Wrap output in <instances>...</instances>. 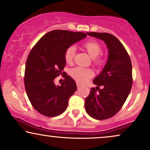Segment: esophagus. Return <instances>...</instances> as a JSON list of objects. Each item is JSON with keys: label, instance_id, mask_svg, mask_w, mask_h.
<instances>
[{"label": "esophagus", "instance_id": "obj_1", "mask_svg": "<svg viewBox=\"0 0 150 150\" xmlns=\"http://www.w3.org/2000/svg\"><path fill=\"white\" fill-rule=\"evenodd\" d=\"M77 88H80L81 86H82V84H80V83L77 82Z\"/></svg>", "mask_w": 150, "mask_h": 150}]
</instances>
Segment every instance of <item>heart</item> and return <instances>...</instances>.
<instances>
[{
	"mask_svg": "<svg viewBox=\"0 0 150 150\" xmlns=\"http://www.w3.org/2000/svg\"><path fill=\"white\" fill-rule=\"evenodd\" d=\"M84 48L88 52L90 57L93 59L96 64L100 62L98 57L100 54L102 49L98 42L94 41H89L84 44ZM75 54V49L74 47H70L65 52V60L68 64L72 63L73 61ZM70 75L75 80L80 82H85L93 76V72L89 68H84L82 67L74 68L70 70Z\"/></svg>",
	"mask_w": 150,
	"mask_h": 150,
	"instance_id": "obj_1",
	"label": "heart"
}]
</instances>
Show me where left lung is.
Segmentation results:
<instances>
[{
  "label": "left lung",
  "instance_id": "8db88e82",
  "mask_svg": "<svg viewBox=\"0 0 150 150\" xmlns=\"http://www.w3.org/2000/svg\"><path fill=\"white\" fill-rule=\"evenodd\" d=\"M86 33L103 41L108 56L102 71L93 79V83L97 86L91 88L85 99V110L93 119L106 120L120 111L131 91L132 65L123 45L115 36L108 33Z\"/></svg>",
  "mask_w": 150,
  "mask_h": 150
}]
</instances>
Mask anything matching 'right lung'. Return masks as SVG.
<instances>
[{
    "mask_svg": "<svg viewBox=\"0 0 150 150\" xmlns=\"http://www.w3.org/2000/svg\"><path fill=\"white\" fill-rule=\"evenodd\" d=\"M86 36L82 32L54 30L42 36L30 51L25 67V89L33 107L45 116L62 114L76 91L71 77L65 75L60 85H56L54 79L66 66V50Z\"/></svg>",
    "mask_w": 150,
    "mask_h": 150,
    "instance_id": "obj_1",
    "label": "right lung"
}]
</instances>
